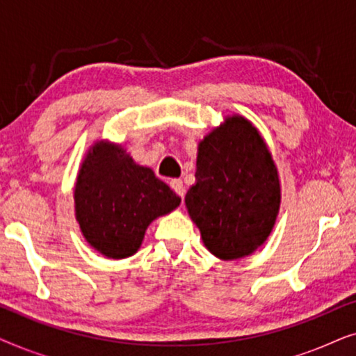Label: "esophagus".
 I'll use <instances>...</instances> for the list:
<instances>
[{
	"mask_svg": "<svg viewBox=\"0 0 356 356\" xmlns=\"http://www.w3.org/2000/svg\"><path fill=\"white\" fill-rule=\"evenodd\" d=\"M170 186H172V189L175 193L178 194L179 197H184V186H183V181L181 179H172V181H170Z\"/></svg>",
	"mask_w": 356,
	"mask_h": 356,
	"instance_id": "obj_1",
	"label": "esophagus"
}]
</instances>
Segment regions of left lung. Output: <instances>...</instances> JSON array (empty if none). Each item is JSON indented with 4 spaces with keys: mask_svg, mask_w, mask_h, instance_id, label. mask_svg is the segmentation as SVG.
<instances>
[{
    "mask_svg": "<svg viewBox=\"0 0 356 356\" xmlns=\"http://www.w3.org/2000/svg\"><path fill=\"white\" fill-rule=\"evenodd\" d=\"M194 177L184 204L213 256L235 261L264 245L282 189L269 145L250 120L228 115L199 140Z\"/></svg>",
    "mask_w": 356,
    "mask_h": 356,
    "instance_id": "obj_1",
    "label": "left lung"
}]
</instances>
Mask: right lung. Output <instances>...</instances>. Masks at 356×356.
Wrapping results in <instances>:
<instances>
[{
	"label": "right lung",
	"instance_id": "add662e5",
	"mask_svg": "<svg viewBox=\"0 0 356 356\" xmlns=\"http://www.w3.org/2000/svg\"><path fill=\"white\" fill-rule=\"evenodd\" d=\"M181 202L152 168L136 163L121 144L97 140L74 184L76 220L86 241L108 259L138 252L145 230Z\"/></svg>",
	"mask_w": 356,
	"mask_h": 356
}]
</instances>
